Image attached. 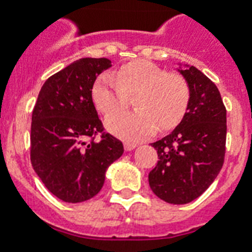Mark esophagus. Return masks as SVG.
I'll return each instance as SVG.
<instances>
[{
	"mask_svg": "<svg viewBox=\"0 0 252 252\" xmlns=\"http://www.w3.org/2000/svg\"><path fill=\"white\" fill-rule=\"evenodd\" d=\"M137 148V144H132V142H126L124 144V149L126 150V152H130V150H133Z\"/></svg>",
	"mask_w": 252,
	"mask_h": 252,
	"instance_id": "esophagus-1",
	"label": "esophagus"
}]
</instances>
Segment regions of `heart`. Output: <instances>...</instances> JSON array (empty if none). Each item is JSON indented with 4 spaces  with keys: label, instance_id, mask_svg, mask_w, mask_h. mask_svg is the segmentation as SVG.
Returning <instances> with one entry per match:
<instances>
[{
    "label": "heart",
    "instance_id": "1",
    "mask_svg": "<svg viewBox=\"0 0 252 252\" xmlns=\"http://www.w3.org/2000/svg\"><path fill=\"white\" fill-rule=\"evenodd\" d=\"M135 95L132 113L111 115L107 128L119 137L137 141L153 133L179 126L188 111L191 87L178 73H167L146 60L123 65L112 73H103L91 87L95 107L104 115L124 108L126 96Z\"/></svg>",
    "mask_w": 252,
    "mask_h": 252
}]
</instances>
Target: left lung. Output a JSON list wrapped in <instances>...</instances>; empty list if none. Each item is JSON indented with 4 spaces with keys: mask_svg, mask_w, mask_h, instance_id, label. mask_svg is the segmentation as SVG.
<instances>
[{
    "mask_svg": "<svg viewBox=\"0 0 252 252\" xmlns=\"http://www.w3.org/2000/svg\"><path fill=\"white\" fill-rule=\"evenodd\" d=\"M178 65L191 87V100L179 126L152 144L159 161L149 172L152 191L168 204L191 203L213 183L226 142V108L217 86L195 66Z\"/></svg>",
    "mask_w": 252,
    "mask_h": 252,
    "instance_id": "obj_1",
    "label": "left lung"
}]
</instances>
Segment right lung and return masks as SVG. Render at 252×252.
Instances as JSON below:
<instances>
[{
    "instance_id": "1",
    "label": "right lung",
    "mask_w": 252,
    "mask_h": 252,
    "mask_svg": "<svg viewBox=\"0 0 252 252\" xmlns=\"http://www.w3.org/2000/svg\"><path fill=\"white\" fill-rule=\"evenodd\" d=\"M108 59L74 61L41 87L32 111L31 163L49 192L65 203H82L102 189L107 168L124 153L122 141L103 133L91 98ZM91 138V140L88 138Z\"/></svg>"
}]
</instances>
